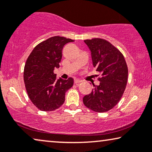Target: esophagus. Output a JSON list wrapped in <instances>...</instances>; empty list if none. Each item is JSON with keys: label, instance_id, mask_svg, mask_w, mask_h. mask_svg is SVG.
Returning a JSON list of instances; mask_svg holds the SVG:
<instances>
[{"label": "esophagus", "instance_id": "obj_1", "mask_svg": "<svg viewBox=\"0 0 152 152\" xmlns=\"http://www.w3.org/2000/svg\"><path fill=\"white\" fill-rule=\"evenodd\" d=\"M82 82V81L80 80H75V81H74L75 84H79L80 83H81Z\"/></svg>", "mask_w": 152, "mask_h": 152}]
</instances>
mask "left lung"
Wrapping results in <instances>:
<instances>
[{
    "label": "left lung",
    "instance_id": "left-lung-1",
    "mask_svg": "<svg viewBox=\"0 0 152 152\" xmlns=\"http://www.w3.org/2000/svg\"><path fill=\"white\" fill-rule=\"evenodd\" d=\"M91 52L93 66L101 74L98 86L83 97L87 108L97 113L113 109L121 99L128 80V68L121 52L103 39H86Z\"/></svg>",
    "mask_w": 152,
    "mask_h": 152
}]
</instances>
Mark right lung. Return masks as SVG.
I'll return each instance as SVG.
<instances>
[{"label": "right lung", "instance_id": "add662e5", "mask_svg": "<svg viewBox=\"0 0 152 152\" xmlns=\"http://www.w3.org/2000/svg\"><path fill=\"white\" fill-rule=\"evenodd\" d=\"M73 40L55 36L39 43L27 59L23 79L28 97L35 107L42 111L57 109L65 101V94L72 86V77L56 80L55 68L59 67L62 49Z\"/></svg>", "mask_w": 152, "mask_h": 152}]
</instances>
